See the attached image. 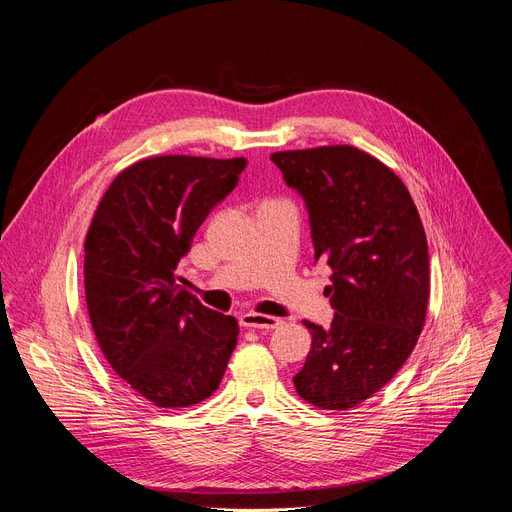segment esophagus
Masks as SVG:
<instances>
[{
  "mask_svg": "<svg viewBox=\"0 0 512 512\" xmlns=\"http://www.w3.org/2000/svg\"><path fill=\"white\" fill-rule=\"evenodd\" d=\"M240 326L242 328H253V330H274L282 326V319L274 315H263V313H242L240 315Z\"/></svg>",
  "mask_w": 512,
  "mask_h": 512,
  "instance_id": "34e87169",
  "label": "esophagus"
}]
</instances>
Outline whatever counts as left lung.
I'll return each mask as SVG.
<instances>
[{"instance_id": "8db88e82", "label": "left lung", "mask_w": 512, "mask_h": 512, "mask_svg": "<svg viewBox=\"0 0 512 512\" xmlns=\"http://www.w3.org/2000/svg\"><path fill=\"white\" fill-rule=\"evenodd\" d=\"M303 195L315 259L332 267V326L311 332L294 388L309 405L348 411L380 392L411 357L425 324L429 255L419 211L378 157L351 145L270 155Z\"/></svg>"}]
</instances>
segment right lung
<instances>
[{
    "mask_svg": "<svg viewBox=\"0 0 512 512\" xmlns=\"http://www.w3.org/2000/svg\"><path fill=\"white\" fill-rule=\"evenodd\" d=\"M245 157L155 155L107 186L85 238V299L95 340L120 378L161 409L218 390L238 321L174 278L209 211L238 184Z\"/></svg>",
    "mask_w": 512,
    "mask_h": 512,
    "instance_id": "add662e5",
    "label": "right lung"
}]
</instances>
